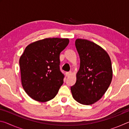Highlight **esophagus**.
Returning a JSON list of instances; mask_svg holds the SVG:
<instances>
[{
  "label": "esophagus",
  "mask_w": 129,
  "mask_h": 129,
  "mask_svg": "<svg viewBox=\"0 0 129 129\" xmlns=\"http://www.w3.org/2000/svg\"><path fill=\"white\" fill-rule=\"evenodd\" d=\"M72 72H68L66 73V75H67V76L68 77V76H71L72 75Z\"/></svg>",
  "instance_id": "esophagus-1"
}]
</instances>
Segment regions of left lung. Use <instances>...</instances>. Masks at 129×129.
I'll return each instance as SVG.
<instances>
[{
	"instance_id": "8db88e82",
	"label": "left lung",
	"mask_w": 129,
	"mask_h": 129,
	"mask_svg": "<svg viewBox=\"0 0 129 129\" xmlns=\"http://www.w3.org/2000/svg\"><path fill=\"white\" fill-rule=\"evenodd\" d=\"M80 67L76 82L71 86L73 99L85 105L99 101L112 82V62L108 53L95 43L85 39H76Z\"/></svg>"
}]
</instances>
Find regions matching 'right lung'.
I'll return each mask as SVG.
<instances>
[{"instance_id": "add662e5", "label": "right lung", "mask_w": 129, "mask_h": 129, "mask_svg": "<svg viewBox=\"0 0 129 129\" xmlns=\"http://www.w3.org/2000/svg\"><path fill=\"white\" fill-rule=\"evenodd\" d=\"M68 39L47 38L30 43L19 60L23 88L37 101L53 99L64 82L60 69V54Z\"/></svg>"}]
</instances>
